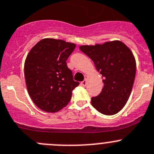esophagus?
Listing matches in <instances>:
<instances>
[{
    "label": "esophagus",
    "mask_w": 154,
    "mask_h": 154,
    "mask_svg": "<svg viewBox=\"0 0 154 154\" xmlns=\"http://www.w3.org/2000/svg\"><path fill=\"white\" fill-rule=\"evenodd\" d=\"M81 85H82V86H85L86 85H87V80L85 79L84 81L82 82H81Z\"/></svg>",
    "instance_id": "34e87169"
}]
</instances>
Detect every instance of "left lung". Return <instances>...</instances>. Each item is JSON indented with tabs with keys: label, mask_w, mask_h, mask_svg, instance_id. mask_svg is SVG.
I'll use <instances>...</instances> for the list:
<instances>
[{
	"label": "left lung",
	"mask_w": 154,
	"mask_h": 154,
	"mask_svg": "<svg viewBox=\"0 0 154 154\" xmlns=\"http://www.w3.org/2000/svg\"><path fill=\"white\" fill-rule=\"evenodd\" d=\"M79 49L92 60L103 79L102 91L91 98V105L104 115L116 114L126 104L134 84L136 61L132 52L120 41L82 45Z\"/></svg>",
	"instance_id": "8db88e82"
}]
</instances>
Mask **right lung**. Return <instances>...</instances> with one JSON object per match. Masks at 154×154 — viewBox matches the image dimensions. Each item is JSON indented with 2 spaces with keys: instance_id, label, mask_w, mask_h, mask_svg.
<instances>
[{
  "instance_id": "add662e5",
  "label": "right lung",
  "mask_w": 154,
  "mask_h": 154,
  "mask_svg": "<svg viewBox=\"0 0 154 154\" xmlns=\"http://www.w3.org/2000/svg\"><path fill=\"white\" fill-rule=\"evenodd\" d=\"M75 48V44L63 40L44 38L28 54L24 64L26 87L39 109L56 112L69 102L79 85L66 63Z\"/></svg>"
}]
</instances>
